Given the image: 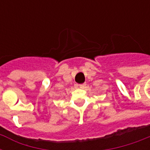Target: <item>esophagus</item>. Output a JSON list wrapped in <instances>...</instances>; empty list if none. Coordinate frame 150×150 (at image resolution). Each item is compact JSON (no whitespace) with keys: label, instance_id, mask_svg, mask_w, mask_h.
Here are the masks:
<instances>
[{"label":"esophagus","instance_id":"1","mask_svg":"<svg viewBox=\"0 0 150 150\" xmlns=\"http://www.w3.org/2000/svg\"><path fill=\"white\" fill-rule=\"evenodd\" d=\"M86 83H82V84L79 85V88H81V89H84L85 87H86Z\"/></svg>","mask_w":150,"mask_h":150}]
</instances>
